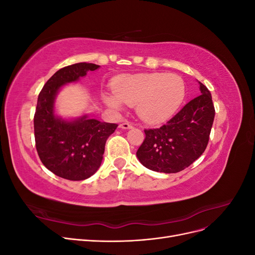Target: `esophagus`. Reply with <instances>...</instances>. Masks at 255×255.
<instances>
[{
  "mask_svg": "<svg viewBox=\"0 0 255 255\" xmlns=\"http://www.w3.org/2000/svg\"><path fill=\"white\" fill-rule=\"evenodd\" d=\"M119 128H123V129H128V128H133V125L130 122H128V121H125V122L120 123Z\"/></svg>",
  "mask_w": 255,
  "mask_h": 255,
  "instance_id": "obj_1",
  "label": "esophagus"
}]
</instances>
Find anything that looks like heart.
<instances>
[{
    "label": "heart",
    "instance_id": "heart-1",
    "mask_svg": "<svg viewBox=\"0 0 255 255\" xmlns=\"http://www.w3.org/2000/svg\"><path fill=\"white\" fill-rule=\"evenodd\" d=\"M114 95H104L107 106L120 111L122 103L137 104L138 116L149 125L166 122L182 106L186 87L173 73H140L121 75L115 80Z\"/></svg>",
    "mask_w": 255,
    "mask_h": 255
}]
</instances>
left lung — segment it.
Segmentation results:
<instances>
[{
	"instance_id": "1",
	"label": "left lung",
	"mask_w": 255,
	"mask_h": 255,
	"mask_svg": "<svg viewBox=\"0 0 255 255\" xmlns=\"http://www.w3.org/2000/svg\"><path fill=\"white\" fill-rule=\"evenodd\" d=\"M201 95L191 100L166 125L144 129L136 155L153 171L176 173L202 155L210 139L215 109L210 90L200 83Z\"/></svg>"
}]
</instances>
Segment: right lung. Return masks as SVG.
Instances as JSON below:
<instances>
[{"label": "right lung", "mask_w": 255, "mask_h": 255, "mask_svg": "<svg viewBox=\"0 0 255 255\" xmlns=\"http://www.w3.org/2000/svg\"><path fill=\"white\" fill-rule=\"evenodd\" d=\"M99 67L79 63L61 68L44 84L38 96L34 116L37 153L51 172L66 180L83 181L97 172L107 138L118 127L116 123L90 119L87 115L65 120L54 111L55 98L64 85L79 81Z\"/></svg>", "instance_id": "obj_1"}]
</instances>
